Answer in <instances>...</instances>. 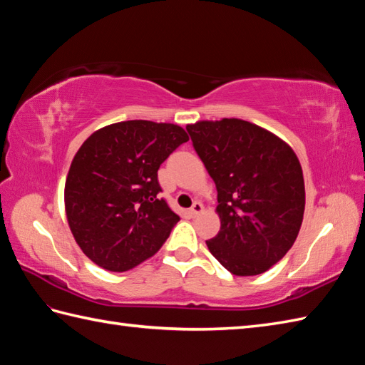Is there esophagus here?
Listing matches in <instances>:
<instances>
[{
	"mask_svg": "<svg viewBox=\"0 0 365 365\" xmlns=\"http://www.w3.org/2000/svg\"><path fill=\"white\" fill-rule=\"evenodd\" d=\"M202 212H204V205L200 204V202H195V204H192V207L190 208L191 216H197V215H200Z\"/></svg>",
	"mask_w": 365,
	"mask_h": 365,
	"instance_id": "obj_1",
	"label": "esophagus"
}]
</instances>
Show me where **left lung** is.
Returning <instances> with one entry per match:
<instances>
[{
    "instance_id": "1",
    "label": "left lung",
    "mask_w": 365,
    "mask_h": 365,
    "mask_svg": "<svg viewBox=\"0 0 365 365\" xmlns=\"http://www.w3.org/2000/svg\"><path fill=\"white\" fill-rule=\"evenodd\" d=\"M218 191L221 229L208 251L235 276H257L293 246L304 216L302 169L292 147L242 119L187 125Z\"/></svg>"
}]
</instances>
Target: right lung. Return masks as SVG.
Segmentation results:
<instances>
[{
  "mask_svg": "<svg viewBox=\"0 0 365 365\" xmlns=\"http://www.w3.org/2000/svg\"><path fill=\"white\" fill-rule=\"evenodd\" d=\"M188 135L175 123L125 120L94 131L66 178L68 227L81 251L122 273L152 257L180 221L165 199L158 169Z\"/></svg>",
  "mask_w": 365,
  "mask_h": 365,
  "instance_id": "right-lung-1",
  "label": "right lung"
}]
</instances>
